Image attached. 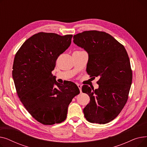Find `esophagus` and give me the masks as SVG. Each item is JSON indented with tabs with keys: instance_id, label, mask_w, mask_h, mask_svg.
I'll use <instances>...</instances> for the list:
<instances>
[{
	"instance_id": "obj_1",
	"label": "esophagus",
	"mask_w": 147,
	"mask_h": 147,
	"mask_svg": "<svg viewBox=\"0 0 147 147\" xmlns=\"http://www.w3.org/2000/svg\"><path fill=\"white\" fill-rule=\"evenodd\" d=\"M78 88H79V90H80V92H82V86L81 85V84H78Z\"/></svg>"
}]
</instances>
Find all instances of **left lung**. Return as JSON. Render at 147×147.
Returning a JSON list of instances; mask_svg holds the SVG:
<instances>
[{
    "label": "left lung",
    "mask_w": 147,
    "mask_h": 147,
    "mask_svg": "<svg viewBox=\"0 0 147 147\" xmlns=\"http://www.w3.org/2000/svg\"><path fill=\"white\" fill-rule=\"evenodd\" d=\"M73 39L88 53V74L99 78L98 89L82 86V92L90 97L83 109L84 117L90 123L105 124L117 116L127 101L132 81L127 53L124 46L104 32L85 31Z\"/></svg>",
    "instance_id": "obj_1"
}]
</instances>
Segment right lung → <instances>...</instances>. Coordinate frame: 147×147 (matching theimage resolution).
<instances>
[{
    "label": "right lung",
    "mask_w": 147,
    "mask_h": 147,
    "mask_svg": "<svg viewBox=\"0 0 147 147\" xmlns=\"http://www.w3.org/2000/svg\"><path fill=\"white\" fill-rule=\"evenodd\" d=\"M72 37L35 34L15 56L12 77L17 95L32 116L45 125L64 121L69 103L80 93L75 83L67 81L60 84L52 74L58 57L68 49Z\"/></svg>",
    "instance_id": "add662e5"
}]
</instances>
